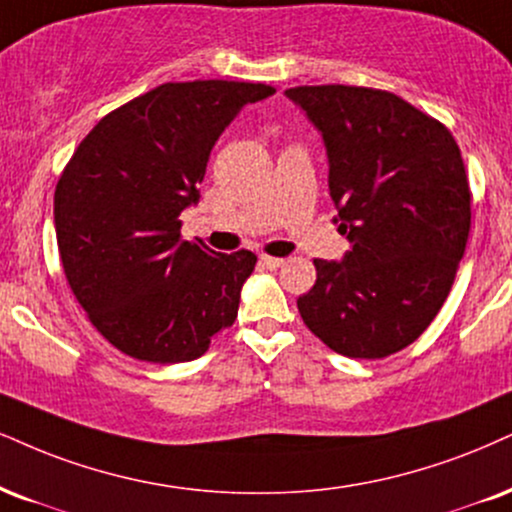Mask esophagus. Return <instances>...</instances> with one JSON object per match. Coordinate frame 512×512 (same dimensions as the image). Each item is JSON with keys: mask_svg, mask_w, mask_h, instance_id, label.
Returning a JSON list of instances; mask_svg holds the SVG:
<instances>
[{"mask_svg": "<svg viewBox=\"0 0 512 512\" xmlns=\"http://www.w3.org/2000/svg\"><path fill=\"white\" fill-rule=\"evenodd\" d=\"M282 258H275V256H261V266L263 268H268V270H277L282 266Z\"/></svg>", "mask_w": 512, "mask_h": 512, "instance_id": "obj_1", "label": "esophagus"}]
</instances>
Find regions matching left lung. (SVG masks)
Wrapping results in <instances>:
<instances>
[{"instance_id":"1","label":"left lung","mask_w":512,"mask_h":512,"mask_svg":"<svg viewBox=\"0 0 512 512\" xmlns=\"http://www.w3.org/2000/svg\"><path fill=\"white\" fill-rule=\"evenodd\" d=\"M325 144L342 261L315 258L299 296L315 337L349 358H384L430 327L451 292L470 232L463 156L444 125L368 87H292Z\"/></svg>"}]
</instances>
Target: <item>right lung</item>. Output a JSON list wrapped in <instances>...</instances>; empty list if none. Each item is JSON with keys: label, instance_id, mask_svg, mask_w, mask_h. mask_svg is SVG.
Here are the masks:
<instances>
[{"label": "right lung", "instance_id": "obj_1", "mask_svg": "<svg viewBox=\"0 0 512 512\" xmlns=\"http://www.w3.org/2000/svg\"><path fill=\"white\" fill-rule=\"evenodd\" d=\"M256 82H166L102 118L54 194L56 242L75 299L137 361L187 363L235 323L251 251L216 254L180 235L213 144Z\"/></svg>", "mask_w": 512, "mask_h": 512}]
</instances>
